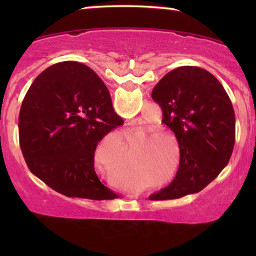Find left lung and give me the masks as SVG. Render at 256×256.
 <instances>
[{"label": "left lung", "mask_w": 256, "mask_h": 256, "mask_svg": "<svg viewBox=\"0 0 256 256\" xmlns=\"http://www.w3.org/2000/svg\"><path fill=\"white\" fill-rule=\"evenodd\" d=\"M152 96L162 108V122L176 136L180 168L152 200L177 199L208 185L227 166L236 142V116L226 90L214 76L197 66L166 73Z\"/></svg>", "instance_id": "1"}]
</instances>
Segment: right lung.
I'll list each match as a JSON object with an SVG mask.
<instances>
[{
	"mask_svg": "<svg viewBox=\"0 0 256 256\" xmlns=\"http://www.w3.org/2000/svg\"><path fill=\"white\" fill-rule=\"evenodd\" d=\"M124 120L106 85L88 66L62 62L31 84L20 106V143L31 172L68 197L104 200L118 196L101 183L94 152Z\"/></svg>",
	"mask_w": 256,
	"mask_h": 256,
	"instance_id": "right-lung-1",
	"label": "right lung"
}]
</instances>
